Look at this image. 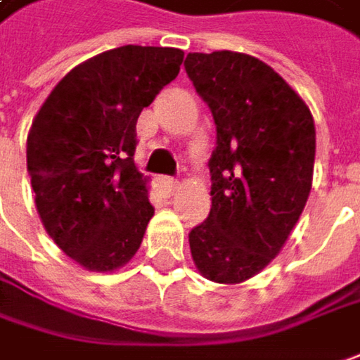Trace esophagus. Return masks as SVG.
<instances>
[{"label": "esophagus", "instance_id": "esophagus-1", "mask_svg": "<svg viewBox=\"0 0 360 360\" xmlns=\"http://www.w3.org/2000/svg\"><path fill=\"white\" fill-rule=\"evenodd\" d=\"M157 189H159V193H163V197H171L179 189V183H177V179H171V177H159L157 179Z\"/></svg>", "mask_w": 360, "mask_h": 360}]
</instances>
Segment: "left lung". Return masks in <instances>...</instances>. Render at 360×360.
<instances>
[{
	"mask_svg": "<svg viewBox=\"0 0 360 360\" xmlns=\"http://www.w3.org/2000/svg\"><path fill=\"white\" fill-rule=\"evenodd\" d=\"M185 70L217 131L210 217L189 233L191 258L211 282L242 284L280 254L302 215L314 173V118L254 56L193 52Z\"/></svg>",
	"mask_w": 360,
	"mask_h": 360,
	"instance_id": "8db88e82",
	"label": "left lung"
}]
</instances>
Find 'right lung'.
<instances>
[{
  "label": "right lung",
  "instance_id": "1",
  "mask_svg": "<svg viewBox=\"0 0 360 360\" xmlns=\"http://www.w3.org/2000/svg\"><path fill=\"white\" fill-rule=\"evenodd\" d=\"M177 48L120 46L72 68L27 133V173L41 226L90 272H115L141 248L153 205L133 161L136 118L177 78Z\"/></svg>",
  "mask_w": 360,
  "mask_h": 360
}]
</instances>
